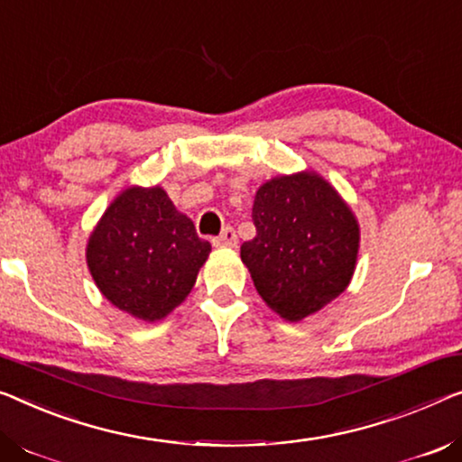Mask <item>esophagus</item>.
<instances>
[{
	"label": "esophagus",
	"mask_w": 462,
	"mask_h": 462,
	"mask_svg": "<svg viewBox=\"0 0 462 462\" xmlns=\"http://www.w3.org/2000/svg\"><path fill=\"white\" fill-rule=\"evenodd\" d=\"M213 245H216V246H226V249H232V246L238 245L236 232H234L232 228H224V232L219 234L217 238H213Z\"/></svg>",
	"instance_id": "esophagus-1"
}]
</instances>
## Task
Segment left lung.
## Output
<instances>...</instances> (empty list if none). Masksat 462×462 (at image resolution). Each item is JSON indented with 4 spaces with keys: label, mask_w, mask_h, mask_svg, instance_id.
<instances>
[{
    "label": "left lung",
    "mask_w": 462,
    "mask_h": 462,
    "mask_svg": "<svg viewBox=\"0 0 462 462\" xmlns=\"http://www.w3.org/2000/svg\"><path fill=\"white\" fill-rule=\"evenodd\" d=\"M257 236L240 246L253 284L267 305L299 321L334 300L353 278L359 224L318 174L280 176L257 190Z\"/></svg>",
    "instance_id": "left-lung-1"
}]
</instances>
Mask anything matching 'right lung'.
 <instances>
[{
	"label": "right lung",
	"instance_id": "obj_1",
	"mask_svg": "<svg viewBox=\"0 0 462 462\" xmlns=\"http://www.w3.org/2000/svg\"><path fill=\"white\" fill-rule=\"evenodd\" d=\"M211 245L160 187L124 190L88 238L87 263L114 307L157 321L195 286Z\"/></svg>",
	"mask_w": 462,
	"mask_h": 462
}]
</instances>
